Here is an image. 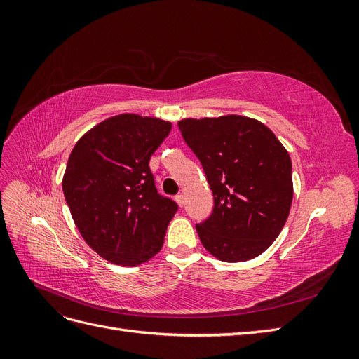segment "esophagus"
I'll return each mask as SVG.
<instances>
[{
  "label": "esophagus",
  "mask_w": 359,
  "mask_h": 359,
  "mask_svg": "<svg viewBox=\"0 0 359 359\" xmlns=\"http://www.w3.org/2000/svg\"><path fill=\"white\" fill-rule=\"evenodd\" d=\"M175 201H177V203L181 206V208L184 206V203H186V198H184L182 194H178V196L175 198Z\"/></svg>",
  "instance_id": "obj_1"
}]
</instances>
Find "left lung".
<instances>
[{"mask_svg":"<svg viewBox=\"0 0 359 359\" xmlns=\"http://www.w3.org/2000/svg\"><path fill=\"white\" fill-rule=\"evenodd\" d=\"M181 135L201 160L214 196L196 226L202 245L223 262H245L276 241L293 198L292 161L277 136L255 118H184Z\"/></svg>","mask_w":359,"mask_h":359,"instance_id":"obj_1","label":"left lung"}]
</instances>
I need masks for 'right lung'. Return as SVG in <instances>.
Returning a JSON list of instances; mask_svg holds the SVG:
<instances>
[{
  "label": "right lung",
  "instance_id": "obj_1",
  "mask_svg": "<svg viewBox=\"0 0 359 359\" xmlns=\"http://www.w3.org/2000/svg\"><path fill=\"white\" fill-rule=\"evenodd\" d=\"M170 128L165 119L121 114L72 149L64 196L85 243L111 264L137 266L163 247L178 205L158 194L148 165Z\"/></svg>",
  "mask_w": 359,
  "mask_h": 359
}]
</instances>
